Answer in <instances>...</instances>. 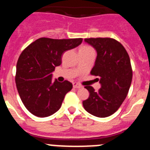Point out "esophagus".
Instances as JSON below:
<instances>
[{
    "label": "esophagus",
    "instance_id": "34e87169",
    "mask_svg": "<svg viewBox=\"0 0 150 150\" xmlns=\"http://www.w3.org/2000/svg\"><path fill=\"white\" fill-rule=\"evenodd\" d=\"M73 88H81V85L79 84H78V83H76V82H74L73 83Z\"/></svg>",
    "mask_w": 150,
    "mask_h": 150
}]
</instances>
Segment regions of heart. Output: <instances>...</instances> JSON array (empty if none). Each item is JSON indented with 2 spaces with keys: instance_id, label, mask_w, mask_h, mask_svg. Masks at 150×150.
Masks as SVG:
<instances>
[{
  "instance_id": "obj_1",
  "label": "heart",
  "mask_w": 150,
  "mask_h": 150,
  "mask_svg": "<svg viewBox=\"0 0 150 150\" xmlns=\"http://www.w3.org/2000/svg\"><path fill=\"white\" fill-rule=\"evenodd\" d=\"M91 48L90 47H88V46H84V47H82L81 48L80 50H91Z\"/></svg>"
}]
</instances>
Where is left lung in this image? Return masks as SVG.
Segmentation results:
<instances>
[{"instance_id":"obj_1","label":"left lung","mask_w":150,"mask_h":150,"mask_svg":"<svg viewBox=\"0 0 150 150\" xmlns=\"http://www.w3.org/2000/svg\"><path fill=\"white\" fill-rule=\"evenodd\" d=\"M84 41L96 49L97 57L91 71L97 76L101 88L85 86L90 96L83 101L86 111L100 118L110 116L120 107L129 91L133 71L125 48L111 38H91Z\"/></svg>"}]
</instances>
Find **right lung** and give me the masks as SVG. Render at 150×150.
I'll return each instance as SVG.
<instances>
[{"label":"right lung","mask_w":150,"mask_h":150,"mask_svg":"<svg viewBox=\"0 0 150 150\" xmlns=\"http://www.w3.org/2000/svg\"><path fill=\"white\" fill-rule=\"evenodd\" d=\"M82 40L41 38L21 53L16 84L22 102L34 115L47 117L59 109L72 84L66 80L53 82L51 73L62 63V53L79 46Z\"/></svg>","instance_id":"right-lung-1"}]
</instances>
